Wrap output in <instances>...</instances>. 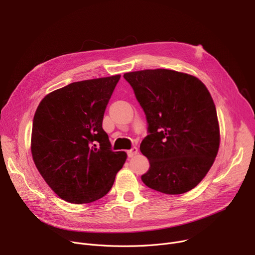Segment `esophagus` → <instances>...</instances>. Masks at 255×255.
<instances>
[{"instance_id":"esophagus-1","label":"esophagus","mask_w":255,"mask_h":255,"mask_svg":"<svg viewBox=\"0 0 255 255\" xmlns=\"http://www.w3.org/2000/svg\"><path fill=\"white\" fill-rule=\"evenodd\" d=\"M137 153H138V149L136 148V146H132V148H131L130 150H128V151H127V155H128V157H129V158L134 157Z\"/></svg>"}]
</instances>
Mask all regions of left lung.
Returning <instances> with one entry per match:
<instances>
[{"label":"left lung","instance_id":"left-lung-1","mask_svg":"<svg viewBox=\"0 0 255 255\" xmlns=\"http://www.w3.org/2000/svg\"><path fill=\"white\" fill-rule=\"evenodd\" d=\"M124 78L148 123L139 149L150 167L141 181L165 194L193 189L219 149L216 107L208 89L192 75L167 69L128 72Z\"/></svg>","mask_w":255,"mask_h":255}]
</instances>
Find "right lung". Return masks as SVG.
<instances>
[{
  "mask_svg": "<svg viewBox=\"0 0 255 255\" xmlns=\"http://www.w3.org/2000/svg\"><path fill=\"white\" fill-rule=\"evenodd\" d=\"M121 75L72 83L45 96L33 120L31 150L40 175L62 199L88 204L109 193L125 152L102 128Z\"/></svg>",
  "mask_w": 255,
  "mask_h": 255,
  "instance_id": "add662e5",
  "label": "right lung"
}]
</instances>
